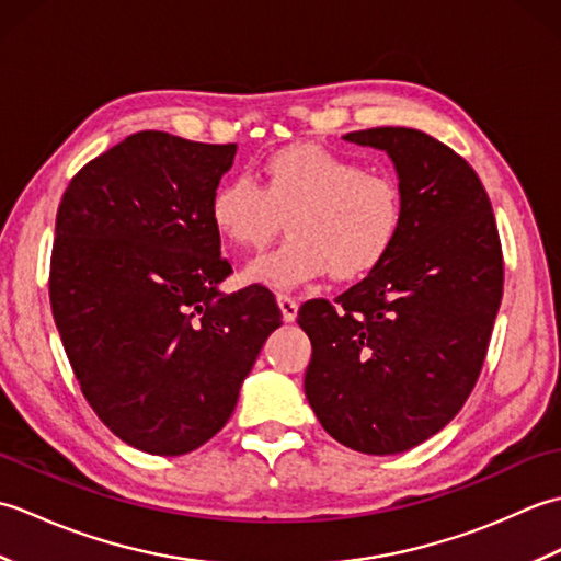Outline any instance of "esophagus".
<instances>
[{
	"mask_svg": "<svg viewBox=\"0 0 561 561\" xmlns=\"http://www.w3.org/2000/svg\"><path fill=\"white\" fill-rule=\"evenodd\" d=\"M277 304L282 308V318L287 320V323H294L296 316H299V301H296L294 296H289V294H279Z\"/></svg>",
	"mask_w": 561,
	"mask_h": 561,
	"instance_id": "obj_1",
	"label": "esophagus"
}]
</instances>
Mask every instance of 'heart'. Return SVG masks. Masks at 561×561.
I'll use <instances>...</instances> for the list:
<instances>
[{
	"mask_svg": "<svg viewBox=\"0 0 561 561\" xmlns=\"http://www.w3.org/2000/svg\"><path fill=\"white\" fill-rule=\"evenodd\" d=\"M214 229L238 250L267 245L284 226L289 236L248 267L250 282L272 289L330 274L356 279L378 267L396 245L404 221V195L396 178L316 145L270 153L260 183L233 175L209 199Z\"/></svg>",
	"mask_w": 561,
	"mask_h": 561,
	"instance_id": "heart-1",
	"label": "heart"
}]
</instances>
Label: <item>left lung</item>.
<instances>
[{"mask_svg": "<svg viewBox=\"0 0 561 561\" xmlns=\"http://www.w3.org/2000/svg\"><path fill=\"white\" fill-rule=\"evenodd\" d=\"M388 151L404 221L396 245L335 301L301 306L306 398L325 432L368 456L440 432L478 383L504 294V255L478 173L412 127L344 135Z\"/></svg>", "mask_w": 561, "mask_h": 561, "instance_id": "8db88e82", "label": "left lung"}]
</instances>
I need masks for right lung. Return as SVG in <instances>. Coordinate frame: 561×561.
I'll return each instance as SVG.
<instances>
[{"label": "right lung", "instance_id": "1", "mask_svg": "<svg viewBox=\"0 0 561 561\" xmlns=\"http://www.w3.org/2000/svg\"><path fill=\"white\" fill-rule=\"evenodd\" d=\"M233 153L145 129L83 165L57 209L47 284L71 371L99 420L153 456L221 432L282 325L262 284L217 291L233 270L209 199Z\"/></svg>", "mask_w": 561, "mask_h": 561}]
</instances>
